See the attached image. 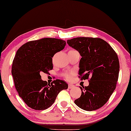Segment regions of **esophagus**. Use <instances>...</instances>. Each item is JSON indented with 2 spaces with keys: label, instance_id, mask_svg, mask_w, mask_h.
Returning a JSON list of instances; mask_svg holds the SVG:
<instances>
[{
  "label": "esophagus",
  "instance_id": "esophagus-1",
  "mask_svg": "<svg viewBox=\"0 0 131 131\" xmlns=\"http://www.w3.org/2000/svg\"><path fill=\"white\" fill-rule=\"evenodd\" d=\"M68 88H69V89H73V88H74V86L73 84H68Z\"/></svg>",
  "mask_w": 131,
  "mask_h": 131
}]
</instances>
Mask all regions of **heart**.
Listing matches in <instances>:
<instances>
[{
	"mask_svg": "<svg viewBox=\"0 0 131 131\" xmlns=\"http://www.w3.org/2000/svg\"><path fill=\"white\" fill-rule=\"evenodd\" d=\"M72 73H66L65 75V79L66 80H70L72 79Z\"/></svg>",
	"mask_w": 131,
	"mask_h": 131,
	"instance_id": "b5f03b06",
	"label": "heart"
}]
</instances>
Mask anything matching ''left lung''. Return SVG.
<instances>
[{
    "instance_id": "1",
    "label": "left lung",
    "mask_w": 131,
    "mask_h": 131,
    "mask_svg": "<svg viewBox=\"0 0 131 131\" xmlns=\"http://www.w3.org/2000/svg\"><path fill=\"white\" fill-rule=\"evenodd\" d=\"M67 43L82 57L79 77L81 80L90 78L88 86L79 87L82 94L74 103L86 111L99 109L107 102L116 88L119 71L117 53L99 38L77 37L68 39Z\"/></svg>"
}]
</instances>
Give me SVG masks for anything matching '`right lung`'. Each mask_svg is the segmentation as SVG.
<instances>
[{
	"label": "right lung",
	"instance_id": "right-lung-1",
	"mask_svg": "<svg viewBox=\"0 0 131 131\" xmlns=\"http://www.w3.org/2000/svg\"><path fill=\"white\" fill-rule=\"evenodd\" d=\"M66 45L61 39L43 38L29 41L16 52L12 68L14 86L19 96L31 108L43 110L55 102L58 94L68 88L65 81L57 79L51 83L41 79L40 72L53 69L52 58Z\"/></svg>",
	"mask_w": 131,
	"mask_h": 131
}]
</instances>
